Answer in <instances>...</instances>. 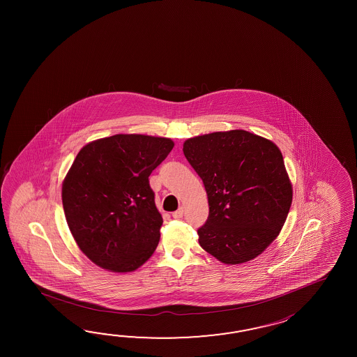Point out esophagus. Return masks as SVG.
<instances>
[{"instance_id": "obj_1", "label": "esophagus", "mask_w": 357, "mask_h": 357, "mask_svg": "<svg viewBox=\"0 0 357 357\" xmlns=\"http://www.w3.org/2000/svg\"><path fill=\"white\" fill-rule=\"evenodd\" d=\"M182 215H183V208H178L176 212L172 213V217L175 218V220H180L182 218Z\"/></svg>"}]
</instances>
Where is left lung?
Here are the masks:
<instances>
[{
    "label": "left lung",
    "instance_id": "obj_1",
    "mask_svg": "<svg viewBox=\"0 0 357 357\" xmlns=\"http://www.w3.org/2000/svg\"><path fill=\"white\" fill-rule=\"evenodd\" d=\"M182 151L208 195L200 246L229 266L257 258L280 235L292 204L280 148L249 131L229 130L190 137Z\"/></svg>",
    "mask_w": 357,
    "mask_h": 357
}]
</instances>
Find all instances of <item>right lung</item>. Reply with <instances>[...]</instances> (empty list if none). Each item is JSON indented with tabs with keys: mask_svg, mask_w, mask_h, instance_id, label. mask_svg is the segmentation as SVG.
<instances>
[{
	"mask_svg": "<svg viewBox=\"0 0 357 357\" xmlns=\"http://www.w3.org/2000/svg\"><path fill=\"white\" fill-rule=\"evenodd\" d=\"M174 145L169 137L117 134L77 153L61 197L71 235L96 266L129 273L152 257L163 220L148 177Z\"/></svg>",
	"mask_w": 357,
	"mask_h": 357,
	"instance_id": "right-lung-1",
	"label": "right lung"
}]
</instances>
